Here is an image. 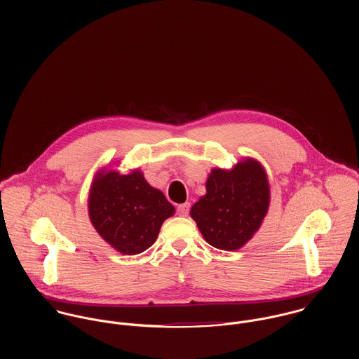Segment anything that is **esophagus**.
I'll return each instance as SVG.
<instances>
[{
    "mask_svg": "<svg viewBox=\"0 0 359 359\" xmlns=\"http://www.w3.org/2000/svg\"><path fill=\"white\" fill-rule=\"evenodd\" d=\"M189 208H191V203H182V205H178L177 211L181 217H187L189 214Z\"/></svg>",
    "mask_w": 359,
    "mask_h": 359,
    "instance_id": "34e87169",
    "label": "esophagus"
}]
</instances>
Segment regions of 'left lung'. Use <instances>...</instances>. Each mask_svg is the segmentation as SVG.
Instances as JSON below:
<instances>
[{
  "label": "left lung",
  "mask_w": 359,
  "mask_h": 359,
  "mask_svg": "<svg viewBox=\"0 0 359 359\" xmlns=\"http://www.w3.org/2000/svg\"><path fill=\"white\" fill-rule=\"evenodd\" d=\"M269 199L265 168L256 158L245 157L231 170H211L205 195L192 205L191 217L208 245L233 252L243 248L259 229Z\"/></svg>",
  "instance_id": "left-lung-1"
}]
</instances>
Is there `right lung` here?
<instances>
[{
    "mask_svg": "<svg viewBox=\"0 0 359 359\" xmlns=\"http://www.w3.org/2000/svg\"><path fill=\"white\" fill-rule=\"evenodd\" d=\"M174 212V205L138 168L120 174L104 167L93 180L88 195L91 224L121 255L135 256L149 249L163 222Z\"/></svg>",
    "mask_w": 359,
    "mask_h": 359,
    "instance_id": "right-lung-1",
    "label": "right lung"
}]
</instances>
